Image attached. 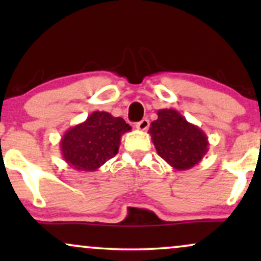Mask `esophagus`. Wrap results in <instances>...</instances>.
Masks as SVG:
<instances>
[{
	"label": "esophagus",
	"mask_w": 261,
	"mask_h": 261,
	"mask_svg": "<svg viewBox=\"0 0 261 261\" xmlns=\"http://www.w3.org/2000/svg\"><path fill=\"white\" fill-rule=\"evenodd\" d=\"M148 126H149L148 119H142V120L139 121V122H137V124H136V128H139V130H141V131L147 130Z\"/></svg>",
	"instance_id": "34e87169"
}]
</instances>
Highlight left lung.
Masks as SVG:
<instances>
[{
	"instance_id": "8db88e82",
	"label": "left lung",
	"mask_w": 261,
	"mask_h": 261,
	"mask_svg": "<svg viewBox=\"0 0 261 261\" xmlns=\"http://www.w3.org/2000/svg\"><path fill=\"white\" fill-rule=\"evenodd\" d=\"M157 115L148 133L158 155L176 170L190 169L200 163L208 151L206 134L175 109H161Z\"/></svg>"
}]
</instances>
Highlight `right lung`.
I'll use <instances>...</instances> for the list:
<instances>
[{
  "label": "right lung",
  "instance_id": "obj_1",
  "mask_svg": "<svg viewBox=\"0 0 261 261\" xmlns=\"http://www.w3.org/2000/svg\"><path fill=\"white\" fill-rule=\"evenodd\" d=\"M131 126L107 112H93L86 121L68 128L60 141L66 163L80 172H94L115 157L121 137Z\"/></svg>",
  "mask_w": 261,
  "mask_h": 261
}]
</instances>
